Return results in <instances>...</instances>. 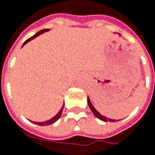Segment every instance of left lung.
I'll return each mask as SVG.
<instances>
[{
    "label": "left lung",
    "mask_w": 155,
    "mask_h": 155,
    "mask_svg": "<svg viewBox=\"0 0 155 155\" xmlns=\"http://www.w3.org/2000/svg\"><path fill=\"white\" fill-rule=\"evenodd\" d=\"M87 103H88V106H89V107H90L91 111L93 112V114L96 116L97 118H99L100 120H103V121H106V122H107V121H115L114 120H112V119H108V118L105 117V116H103V115H101L99 112L94 107V106L92 105V103H91L90 100H89V98L87 97Z\"/></svg>",
    "instance_id": "left-lung-1"
}]
</instances>
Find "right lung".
<instances>
[{
  "instance_id": "add662e5",
  "label": "right lung",
  "mask_w": 155,
  "mask_h": 155,
  "mask_svg": "<svg viewBox=\"0 0 155 155\" xmlns=\"http://www.w3.org/2000/svg\"><path fill=\"white\" fill-rule=\"evenodd\" d=\"M49 29H42V30L39 31L37 34H35L34 36H32V37H30L29 39H28L25 42H24L23 46L25 45V44L27 43V42H28L29 41H31V40H33V39H35V38L36 37V36H38V35H40L41 34H43L44 32H47V31H48ZM63 107H64V105H63ZM63 107H61V109L59 111V113H58L57 114L54 116V118H52V119H50V120H47V121H44V122H34L35 124H37L39 125V126H48V125H51L53 124V123H54L57 120H59L60 119V117H61V114H62V110H63Z\"/></svg>"
}]
</instances>
